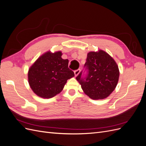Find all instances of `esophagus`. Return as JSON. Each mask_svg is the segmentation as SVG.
Masks as SVG:
<instances>
[{
  "label": "esophagus",
  "mask_w": 146,
  "mask_h": 146,
  "mask_svg": "<svg viewBox=\"0 0 146 146\" xmlns=\"http://www.w3.org/2000/svg\"><path fill=\"white\" fill-rule=\"evenodd\" d=\"M80 72V69H77V70H76L74 71V74H75V76H77L79 74V73Z\"/></svg>",
  "instance_id": "obj_1"
}]
</instances>
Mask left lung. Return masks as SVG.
Here are the masks:
<instances>
[{
	"label": "left lung",
	"instance_id": "8db88e82",
	"mask_svg": "<svg viewBox=\"0 0 146 146\" xmlns=\"http://www.w3.org/2000/svg\"><path fill=\"white\" fill-rule=\"evenodd\" d=\"M84 67L87 70L85 77H82V71L76 77L84 92L93 100L107 98L116 88L119 80L116 61L107 52L99 50L88 53Z\"/></svg>",
	"mask_w": 146,
	"mask_h": 146
}]
</instances>
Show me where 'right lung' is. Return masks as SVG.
<instances>
[{"mask_svg": "<svg viewBox=\"0 0 146 146\" xmlns=\"http://www.w3.org/2000/svg\"><path fill=\"white\" fill-rule=\"evenodd\" d=\"M61 51H48L36 60L28 72L30 88L39 97L50 99L63 90L74 73L68 68L69 60L61 58Z\"/></svg>", "mask_w": 146, "mask_h": 146, "instance_id": "obj_1", "label": "right lung"}]
</instances>
